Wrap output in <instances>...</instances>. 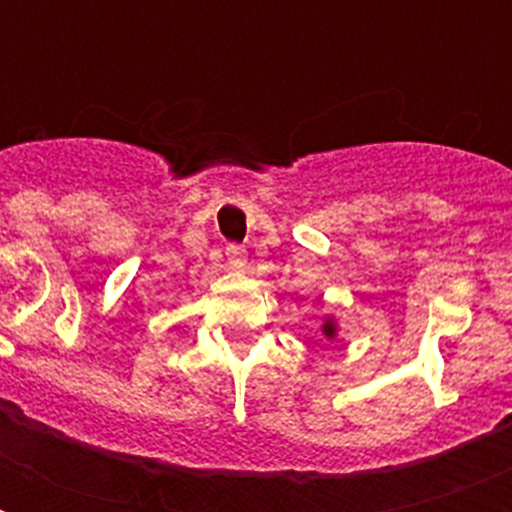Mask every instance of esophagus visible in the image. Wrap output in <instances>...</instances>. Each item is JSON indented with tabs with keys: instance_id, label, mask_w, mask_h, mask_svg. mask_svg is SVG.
Here are the masks:
<instances>
[{
	"instance_id": "34e87169",
	"label": "esophagus",
	"mask_w": 512,
	"mask_h": 512,
	"mask_svg": "<svg viewBox=\"0 0 512 512\" xmlns=\"http://www.w3.org/2000/svg\"><path fill=\"white\" fill-rule=\"evenodd\" d=\"M225 257H228V265H231V268H241V265L247 263V252H244V247H236V244H231V247L225 249Z\"/></svg>"
}]
</instances>
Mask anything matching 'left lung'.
I'll return each mask as SVG.
<instances>
[{
  "label": "left lung",
  "instance_id": "1",
  "mask_svg": "<svg viewBox=\"0 0 512 512\" xmlns=\"http://www.w3.org/2000/svg\"><path fill=\"white\" fill-rule=\"evenodd\" d=\"M321 335L327 337V340H337V335H340V324H337V319L332 316V313H327V316H324V324H321Z\"/></svg>",
  "mask_w": 512,
  "mask_h": 512
}]
</instances>
